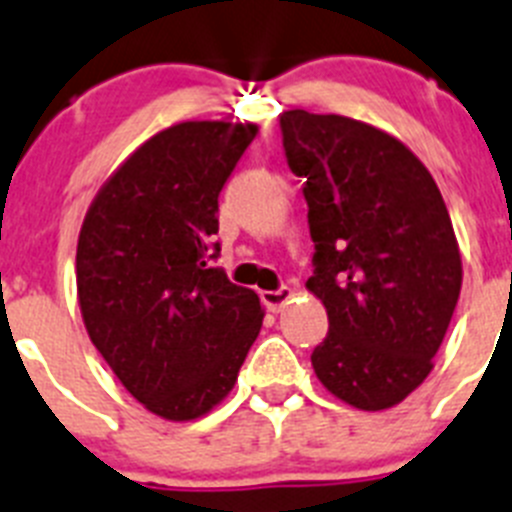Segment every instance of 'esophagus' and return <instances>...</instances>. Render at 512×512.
Here are the masks:
<instances>
[{
	"instance_id": "34e87169",
	"label": "esophagus",
	"mask_w": 512,
	"mask_h": 512,
	"mask_svg": "<svg viewBox=\"0 0 512 512\" xmlns=\"http://www.w3.org/2000/svg\"><path fill=\"white\" fill-rule=\"evenodd\" d=\"M293 291L288 286H281V288H275V291H262V304L268 306L270 311H281L283 306L291 301Z\"/></svg>"
}]
</instances>
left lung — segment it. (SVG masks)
<instances>
[{
  "instance_id": "obj_1",
  "label": "left lung",
  "mask_w": 512,
  "mask_h": 512,
  "mask_svg": "<svg viewBox=\"0 0 512 512\" xmlns=\"http://www.w3.org/2000/svg\"><path fill=\"white\" fill-rule=\"evenodd\" d=\"M283 149L306 177L314 275L330 332L317 379L358 410H386L428 379L461 291L443 195L402 141L345 115L288 110Z\"/></svg>"
}]
</instances>
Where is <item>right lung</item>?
I'll list each match as a JSON object with an SVG mask.
<instances>
[{"label": "right lung", "mask_w": 512, "mask_h": 512, "mask_svg": "<svg viewBox=\"0 0 512 512\" xmlns=\"http://www.w3.org/2000/svg\"><path fill=\"white\" fill-rule=\"evenodd\" d=\"M257 126L188 121L151 136L84 216V327L121 384L164 420H195L234 389L262 327L250 288L219 257V193Z\"/></svg>", "instance_id": "add662e5"}]
</instances>
